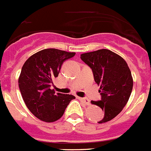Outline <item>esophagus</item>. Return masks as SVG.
I'll list each match as a JSON object with an SVG mask.
<instances>
[{"label": "esophagus", "instance_id": "1", "mask_svg": "<svg viewBox=\"0 0 151 151\" xmlns=\"http://www.w3.org/2000/svg\"><path fill=\"white\" fill-rule=\"evenodd\" d=\"M78 98L80 100V101H82V102H83L85 104L88 105L89 104H90V101H89L88 98H85V97H78Z\"/></svg>", "mask_w": 151, "mask_h": 151}]
</instances>
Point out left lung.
<instances>
[{
	"instance_id": "8db88e82",
	"label": "left lung",
	"mask_w": 151,
	"mask_h": 151,
	"mask_svg": "<svg viewBox=\"0 0 151 151\" xmlns=\"http://www.w3.org/2000/svg\"><path fill=\"white\" fill-rule=\"evenodd\" d=\"M81 60L91 69L96 83L101 87V101H91L104 112L98 123L113 119L127 104L133 88V79L123 58L107 49L81 54Z\"/></svg>"
}]
</instances>
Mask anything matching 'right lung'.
Returning a JSON list of instances; mask_svg holds the SVG:
<instances>
[{
    "label": "right lung",
    "mask_w": 151,
    "mask_h": 151,
    "mask_svg": "<svg viewBox=\"0 0 151 151\" xmlns=\"http://www.w3.org/2000/svg\"><path fill=\"white\" fill-rule=\"evenodd\" d=\"M75 54L58 49H45L31 56L24 63L19 88L28 109L41 120L50 122L60 119L69 102L76 98L50 89L64 61Z\"/></svg>",
    "instance_id": "obj_1"
}]
</instances>
